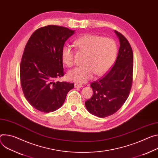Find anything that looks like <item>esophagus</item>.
Wrapping results in <instances>:
<instances>
[{"label": "esophagus", "instance_id": "esophagus-1", "mask_svg": "<svg viewBox=\"0 0 158 158\" xmlns=\"http://www.w3.org/2000/svg\"><path fill=\"white\" fill-rule=\"evenodd\" d=\"M74 85H75V88H82V85L79 83H75Z\"/></svg>", "mask_w": 158, "mask_h": 158}]
</instances>
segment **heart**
Returning <instances> with one entry per match:
<instances>
[{
  "mask_svg": "<svg viewBox=\"0 0 158 158\" xmlns=\"http://www.w3.org/2000/svg\"><path fill=\"white\" fill-rule=\"evenodd\" d=\"M79 51L85 53L84 65L69 72L68 78L76 82H85L94 74L101 76L111 68L115 60L117 47L115 41L110 38L85 34L74 42ZM74 51L71 46L65 45L62 50V62L67 67L74 64Z\"/></svg>",
  "mask_w": 158,
  "mask_h": 158,
  "instance_id": "1",
  "label": "heart"
}]
</instances>
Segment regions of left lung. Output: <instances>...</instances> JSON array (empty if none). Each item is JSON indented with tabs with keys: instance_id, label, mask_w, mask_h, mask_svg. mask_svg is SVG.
Returning <instances> with one entry per match:
<instances>
[{
	"instance_id": "8db88e82",
	"label": "left lung",
	"mask_w": 158,
	"mask_h": 158,
	"mask_svg": "<svg viewBox=\"0 0 158 158\" xmlns=\"http://www.w3.org/2000/svg\"><path fill=\"white\" fill-rule=\"evenodd\" d=\"M119 38L120 48L114 65L91 86L93 96L85 102L89 113L105 118L116 113L124 104L130 94L133 80L134 55L127 39L114 31Z\"/></svg>"
}]
</instances>
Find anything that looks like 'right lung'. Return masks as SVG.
<instances>
[{"label": "right lung", "mask_w": 158, "mask_h": 158, "mask_svg": "<svg viewBox=\"0 0 158 158\" xmlns=\"http://www.w3.org/2000/svg\"><path fill=\"white\" fill-rule=\"evenodd\" d=\"M74 30L56 25L36 30L26 45L20 65L23 94L35 109L54 111L64 104L74 83L55 81L64 76L62 50Z\"/></svg>", "instance_id": "obj_1"}]
</instances>
